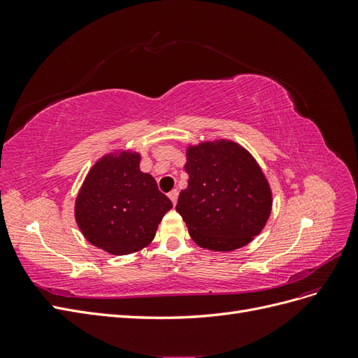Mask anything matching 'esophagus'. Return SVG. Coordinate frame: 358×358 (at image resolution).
Instances as JSON below:
<instances>
[{"label":"esophagus","mask_w":358,"mask_h":358,"mask_svg":"<svg viewBox=\"0 0 358 358\" xmlns=\"http://www.w3.org/2000/svg\"><path fill=\"white\" fill-rule=\"evenodd\" d=\"M178 196H179V191H178V189H171V191L169 192V197H170V200H171L173 204H176Z\"/></svg>","instance_id":"esophagus-1"}]
</instances>
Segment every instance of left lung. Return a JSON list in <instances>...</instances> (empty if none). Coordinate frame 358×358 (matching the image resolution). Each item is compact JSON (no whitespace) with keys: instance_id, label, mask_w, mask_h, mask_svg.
Here are the masks:
<instances>
[{"instance_id":"1","label":"left lung","mask_w":358,"mask_h":358,"mask_svg":"<svg viewBox=\"0 0 358 358\" xmlns=\"http://www.w3.org/2000/svg\"><path fill=\"white\" fill-rule=\"evenodd\" d=\"M188 188L176 210L199 246L233 251L262 233L272 210L264 173L245 148L230 140L187 149Z\"/></svg>"}]
</instances>
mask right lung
Here are the masks:
<instances>
[{"label":"right lung","mask_w":358,"mask_h":358,"mask_svg":"<svg viewBox=\"0 0 358 358\" xmlns=\"http://www.w3.org/2000/svg\"><path fill=\"white\" fill-rule=\"evenodd\" d=\"M138 164L140 155L129 150L104 155L90 170L76 199L74 215L82 234L112 255L148 246L173 206Z\"/></svg>","instance_id":"1"}]
</instances>
